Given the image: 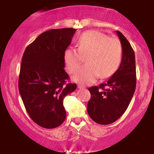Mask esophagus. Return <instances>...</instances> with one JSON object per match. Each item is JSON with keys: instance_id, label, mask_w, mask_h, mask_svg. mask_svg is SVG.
<instances>
[{"instance_id": "34e87169", "label": "esophagus", "mask_w": 154, "mask_h": 154, "mask_svg": "<svg viewBox=\"0 0 154 154\" xmlns=\"http://www.w3.org/2000/svg\"><path fill=\"white\" fill-rule=\"evenodd\" d=\"M77 88H78L79 89H83V88H85V87L84 85H82L79 84V85H77Z\"/></svg>"}]
</instances>
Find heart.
<instances>
[{"label": "heart", "mask_w": 154, "mask_h": 154, "mask_svg": "<svg viewBox=\"0 0 154 154\" xmlns=\"http://www.w3.org/2000/svg\"><path fill=\"white\" fill-rule=\"evenodd\" d=\"M77 49L69 47L64 51V62L69 73H74L86 58L87 64L80 68L72 77L75 82L92 84L98 76L108 78L117 71L122 57V45L116 37L89 30L82 33L77 40Z\"/></svg>", "instance_id": "b5f03b06"}]
</instances>
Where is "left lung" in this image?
<instances>
[{"label":"left lung","mask_w":154,"mask_h":154,"mask_svg":"<svg viewBox=\"0 0 154 154\" xmlns=\"http://www.w3.org/2000/svg\"><path fill=\"white\" fill-rule=\"evenodd\" d=\"M122 45V62L106 83L90 88L91 98L88 103L90 117L100 125L116 121L128 109L136 87L135 53L126 38L116 31Z\"/></svg>","instance_id":"left-lung-1"}]
</instances>
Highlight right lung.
Masks as SVG:
<instances>
[{
  "label": "right lung",
  "instance_id": "obj_1",
  "mask_svg": "<svg viewBox=\"0 0 154 154\" xmlns=\"http://www.w3.org/2000/svg\"><path fill=\"white\" fill-rule=\"evenodd\" d=\"M76 29H54L42 33L24 51L19 77V91L30 118L42 128H57L66 113L63 99L77 88L66 83L64 51Z\"/></svg>",
  "mask_w": 154,
  "mask_h": 154
}]
</instances>
